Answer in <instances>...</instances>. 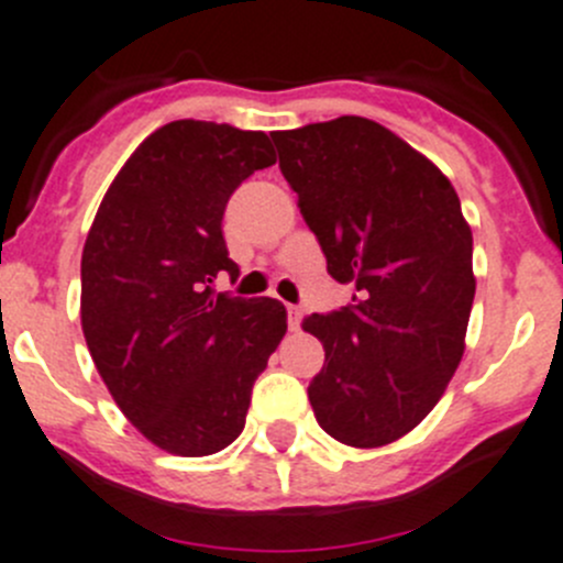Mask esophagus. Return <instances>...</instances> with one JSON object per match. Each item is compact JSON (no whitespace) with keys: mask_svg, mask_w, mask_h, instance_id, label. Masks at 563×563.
Segmentation results:
<instances>
[{"mask_svg":"<svg viewBox=\"0 0 563 563\" xmlns=\"http://www.w3.org/2000/svg\"><path fill=\"white\" fill-rule=\"evenodd\" d=\"M301 321H303L301 307H287V323H290L292 332H296V329H301Z\"/></svg>","mask_w":563,"mask_h":563,"instance_id":"esophagus-1","label":"esophagus"}]
</instances>
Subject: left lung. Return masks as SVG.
<instances>
[{
  "label": "left lung",
  "instance_id": "left-lung-1",
  "mask_svg": "<svg viewBox=\"0 0 563 563\" xmlns=\"http://www.w3.org/2000/svg\"><path fill=\"white\" fill-rule=\"evenodd\" d=\"M278 167L349 307L303 318L327 363L309 405L340 443L371 450L438 405L474 301L472 229L450 178L365 117L271 133Z\"/></svg>",
  "mask_w": 563,
  "mask_h": 563
}]
</instances>
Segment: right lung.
<instances>
[{
  "label": "right lung",
  "mask_w": 563,
  "mask_h": 563,
  "mask_svg": "<svg viewBox=\"0 0 563 563\" xmlns=\"http://www.w3.org/2000/svg\"><path fill=\"white\" fill-rule=\"evenodd\" d=\"M271 164L262 131L169 122L117 173L82 245L91 360L128 421L173 455H214L240 435L256 376L287 332L276 298L214 292L220 273L240 276L225 203Z\"/></svg>",
  "instance_id": "right-lung-1"
}]
</instances>
